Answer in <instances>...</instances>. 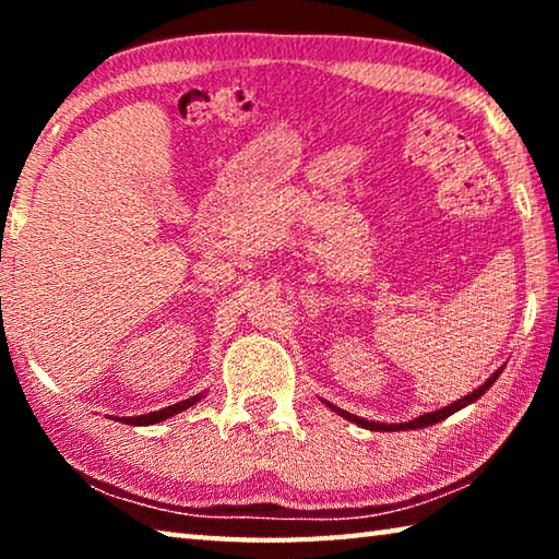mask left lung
Returning a JSON list of instances; mask_svg holds the SVG:
<instances>
[{
	"mask_svg": "<svg viewBox=\"0 0 559 559\" xmlns=\"http://www.w3.org/2000/svg\"><path fill=\"white\" fill-rule=\"evenodd\" d=\"M503 367H506V365H503ZM503 367H500V370H496L493 374H490L488 380L478 386V390H473L471 394L461 396V400H456V402H453V404L441 406V409H437V412H427V414L416 416V419H412V421H404V424L367 421V419H362V416H357V414H349V412L340 409V406L330 404V402H325V400H320V402H323L325 406H330V409H333L335 414L345 416L347 421H353V424H357V427H362V429H370V431H406V429H424V427H431V424H439V421H443V419H447V416H451L453 412H459V409H463V406H468V404H473V402H476V400H480V396H484V394L490 390V386H493V382L498 380L500 372H503Z\"/></svg>",
	"mask_w": 559,
	"mask_h": 559,
	"instance_id": "8db88e82",
	"label": "left lung"
}]
</instances>
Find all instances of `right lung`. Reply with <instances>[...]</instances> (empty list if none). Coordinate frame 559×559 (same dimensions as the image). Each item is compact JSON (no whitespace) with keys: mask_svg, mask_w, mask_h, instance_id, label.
Masks as SVG:
<instances>
[{"mask_svg":"<svg viewBox=\"0 0 559 559\" xmlns=\"http://www.w3.org/2000/svg\"><path fill=\"white\" fill-rule=\"evenodd\" d=\"M200 400H204V392L189 396V400L177 402V404H173V406H165V409H159V412H150V414H140V416H120L118 421L130 424V427H150V424H159V421L169 419V416H175V414H179V412L189 409V406H194Z\"/></svg>","mask_w":559,"mask_h":559,"instance_id":"right-lung-1","label":"right lung"}]
</instances>
